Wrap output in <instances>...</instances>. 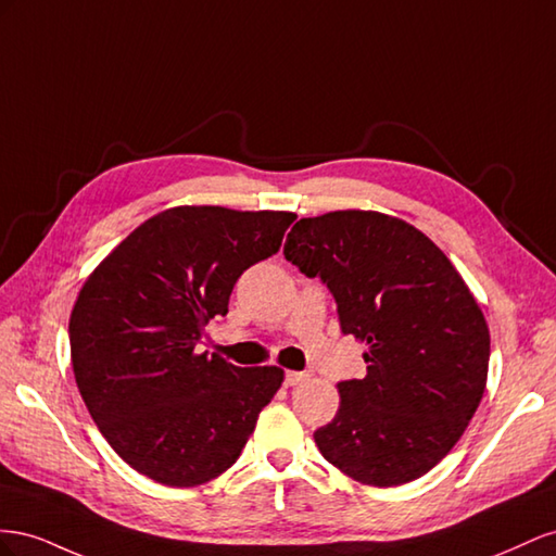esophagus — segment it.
<instances>
[{"label": "esophagus", "mask_w": 556, "mask_h": 556, "mask_svg": "<svg viewBox=\"0 0 556 556\" xmlns=\"http://www.w3.org/2000/svg\"><path fill=\"white\" fill-rule=\"evenodd\" d=\"M307 377H309L307 372H295V370H289L287 375H283V384H287V387H298V384H303Z\"/></svg>", "instance_id": "1"}]
</instances>
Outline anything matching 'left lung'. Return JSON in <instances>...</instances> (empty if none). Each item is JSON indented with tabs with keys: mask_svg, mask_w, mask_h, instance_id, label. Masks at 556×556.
Segmentation results:
<instances>
[{
	"mask_svg": "<svg viewBox=\"0 0 556 556\" xmlns=\"http://www.w3.org/2000/svg\"><path fill=\"white\" fill-rule=\"evenodd\" d=\"M283 256L319 277L368 375L338 384L336 419L314 431L326 462L372 486L421 478L464 435L489 370V328L456 267L415 226L379 212L300 218Z\"/></svg>",
	"mask_w": 556,
	"mask_h": 556,
	"instance_id": "obj_1",
	"label": "left lung"
}]
</instances>
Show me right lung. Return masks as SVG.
<instances>
[{
  "label": "right lung",
  "instance_id": "right-lung-1",
  "mask_svg": "<svg viewBox=\"0 0 556 556\" xmlns=\"http://www.w3.org/2000/svg\"><path fill=\"white\" fill-rule=\"evenodd\" d=\"M291 212L172 207L94 267L70 319L76 387L125 464L167 486H198L240 458L277 366L237 368L198 354L228 314L244 269L279 251Z\"/></svg>",
  "mask_w": 556,
  "mask_h": 556
}]
</instances>
